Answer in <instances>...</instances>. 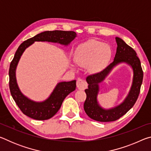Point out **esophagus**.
<instances>
[{
	"instance_id": "esophagus-1",
	"label": "esophagus",
	"mask_w": 151,
	"mask_h": 151,
	"mask_svg": "<svg viewBox=\"0 0 151 151\" xmlns=\"http://www.w3.org/2000/svg\"><path fill=\"white\" fill-rule=\"evenodd\" d=\"M87 85H88L86 83V81L83 80V79L79 78L76 81V86H77V88L79 90H84V89H85L87 87Z\"/></svg>"
}]
</instances>
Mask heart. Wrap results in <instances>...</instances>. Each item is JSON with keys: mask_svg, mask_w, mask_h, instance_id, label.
Masks as SVG:
<instances>
[{"mask_svg": "<svg viewBox=\"0 0 151 151\" xmlns=\"http://www.w3.org/2000/svg\"><path fill=\"white\" fill-rule=\"evenodd\" d=\"M111 55L112 50L109 45L99 40H90L76 47L75 60L78 66H89L92 72H98L109 63Z\"/></svg>", "mask_w": 151, "mask_h": 151, "instance_id": "b5f03b06", "label": "heart"}]
</instances>
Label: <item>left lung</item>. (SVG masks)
<instances>
[{"label": "left lung", "mask_w": 151, "mask_h": 151, "mask_svg": "<svg viewBox=\"0 0 151 151\" xmlns=\"http://www.w3.org/2000/svg\"><path fill=\"white\" fill-rule=\"evenodd\" d=\"M115 39L117 48L113 62L101 72L89 75L86 78L88 85V88L85 91L86 99L84 103V109L91 119L99 122L114 121L126 114L136 103L142 83L143 72L136 52L121 38L116 37ZM122 63L129 65L134 72L131 88L121 104L112 108L104 109L100 105L97 99L100 90L99 84L104 80L115 66Z\"/></svg>", "instance_id": "1"}]
</instances>
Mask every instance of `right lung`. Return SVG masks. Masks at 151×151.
Returning a JSON list of instances; mask_svg holds the SVG:
<instances>
[{"mask_svg":"<svg viewBox=\"0 0 151 151\" xmlns=\"http://www.w3.org/2000/svg\"><path fill=\"white\" fill-rule=\"evenodd\" d=\"M76 37L74 31L53 30L45 31L34 37L25 40L20 45L15 52L9 68V88L15 103L25 115L39 121H44L52 117L60 109L64 99L76 89V80L57 83L49 96L40 102L28 98L20 91L17 84L16 69L20 57L24 50L35 42H49L68 46Z\"/></svg>","mask_w":151,"mask_h":151,"instance_id":"obj_1","label":"right lung"}]
</instances>
